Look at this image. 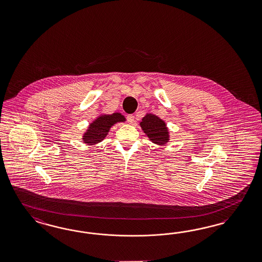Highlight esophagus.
<instances>
[{
	"mask_svg": "<svg viewBox=\"0 0 262 262\" xmlns=\"http://www.w3.org/2000/svg\"><path fill=\"white\" fill-rule=\"evenodd\" d=\"M126 118H127L128 122H129V123H131V124L134 123L135 117L133 115H128Z\"/></svg>",
	"mask_w": 262,
	"mask_h": 262,
	"instance_id": "obj_1",
	"label": "esophagus"
}]
</instances>
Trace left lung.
Segmentation results:
<instances>
[{"label":"left lung","mask_w":262,"mask_h":262,"mask_svg":"<svg viewBox=\"0 0 262 262\" xmlns=\"http://www.w3.org/2000/svg\"><path fill=\"white\" fill-rule=\"evenodd\" d=\"M140 125L150 141L155 144L165 145L169 141V132L165 121L156 115L146 114Z\"/></svg>","instance_id":"1"}]
</instances>
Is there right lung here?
I'll return each instance as SVG.
<instances>
[{
  "label": "right lung",
  "mask_w": 262,
  "mask_h": 262,
  "mask_svg": "<svg viewBox=\"0 0 262 262\" xmlns=\"http://www.w3.org/2000/svg\"><path fill=\"white\" fill-rule=\"evenodd\" d=\"M125 121L124 116L120 113H114L112 115H100L98 118L91 122L90 125L82 137L83 142L87 144H97L104 140L109 133L110 128L117 122Z\"/></svg>",
  "instance_id": "1"
}]
</instances>
